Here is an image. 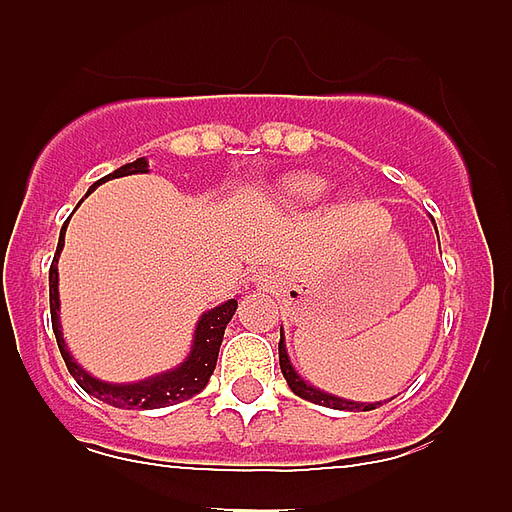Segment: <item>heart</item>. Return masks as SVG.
I'll return each mask as SVG.
<instances>
[{
  "mask_svg": "<svg viewBox=\"0 0 512 512\" xmlns=\"http://www.w3.org/2000/svg\"><path fill=\"white\" fill-rule=\"evenodd\" d=\"M320 192H323V184H320V179H312V176H297L287 184V197L295 202L315 200Z\"/></svg>",
  "mask_w": 512,
  "mask_h": 512,
  "instance_id": "1",
  "label": "heart"
}]
</instances>
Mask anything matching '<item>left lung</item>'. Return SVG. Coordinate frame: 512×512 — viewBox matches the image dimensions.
Instances as JSON below:
<instances>
[{
	"label": "left lung",
	"mask_w": 512,
	"mask_h": 512,
	"mask_svg": "<svg viewBox=\"0 0 512 512\" xmlns=\"http://www.w3.org/2000/svg\"><path fill=\"white\" fill-rule=\"evenodd\" d=\"M279 366H282V374H284V379H287L289 390L295 392V395L305 397V400L315 402V405H325V408H333V410H354V413L356 410H374L377 405H382V402H348V400H341V397L325 395V392H320V390H315V387H310V384H305L295 374L292 364H289L287 351H284V341H279Z\"/></svg>",
	"instance_id": "1"
}]
</instances>
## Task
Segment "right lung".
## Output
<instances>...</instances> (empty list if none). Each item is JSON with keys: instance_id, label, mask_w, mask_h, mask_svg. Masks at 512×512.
I'll use <instances>...</instances> for the list:
<instances>
[{"instance_id": "add662e5", "label": "right lung", "mask_w": 512, "mask_h": 512, "mask_svg": "<svg viewBox=\"0 0 512 512\" xmlns=\"http://www.w3.org/2000/svg\"><path fill=\"white\" fill-rule=\"evenodd\" d=\"M148 171L146 158H138L133 164L120 166L117 171L107 174L104 179H99L94 187H99L107 179H117V176H128V174H143ZM92 187V189H94ZM89 189V192H92ZM63 233H66V225L61 228V238H58L56 256H53L51 264V277H48V284H51V323L53 333H56V343L61 348V356L66 361V369L71 372V377L76 379L81 390L94 395L97 400L107 402L112 408H125V410H156V408H169V405H176V402L189 400L197 392L205 390V384L210 382L212 372H215L217 364V351H220V343H223L225 325L233 318L235 307L238 302L228 300L225 305L212 307L197 323V330H194V346L192 354L187 356L182 366H176L174 372L158 374V377L143 379V382L135 384H107L99 382V379L89 377L74 359H71L69 348L63 343L61 336V323H58V253L63 248Z\"/></svg>"}]
</instances>
